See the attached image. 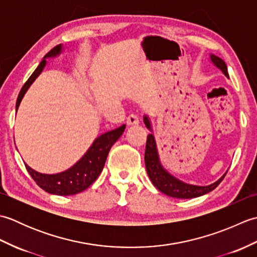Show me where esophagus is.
I'll return each mask as SVG.
<instances>
[{
  "label": "esophagus",
  "mask_w": 257,
  "mask_h": 257,
  "mask_svg": "<svg viewBox=\"0 0 257 257\" xmlns=\"http://www.w3.org/2000/svg\"><path fill=\"white\" fill-rule=\"evenodd\" d=\"M125 123H127L128 127H130V125H137L139 123V118L136 114H130L127 120H125Z\"/></svg>",
  "instance_id": "1"
}]
</instances>
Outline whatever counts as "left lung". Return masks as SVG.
I'll return each instance as SVG.
<instances>
[{"label": "left lung", "instance_id": "obj_1", "mask_svg": "<svg viewBox=\"0 0 257 257\" xmlns=\"http://www.w3.org/2000/svg\"><path fill=\"white\" fill-rule=\"evenodd\" d=\"M210 58L212 63L215 65L216 67H219L223 74H224L226 77H228L227 73V67L226 64L224 63L223 59L217 57L215 55L211 54ZM145 123L147 128L151 130V125L149 119L145 117ZM145 163H146V169L147 173L151 180V182L154 183L155 187L160 191V192L165 193L169 196H172V198H178V199H192V198H198L203 194H206L211 192L212 190H214L217 185H219L222 180L224 179L225 174L221 179L217 180L216 182L212 183L210 185H206V187H199V185H191L187 184L180 180L172 177L171 174H169L165 169L162 168L159 156H158V150L156 146V141L154 136L151 134L148 135L147 137V144H146V152H145Z\"/></svg>", "mask_w": 257, "mask_h": 257}]
</instances>
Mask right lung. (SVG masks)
<instances>
[{"instance_id": "add662e5", "label": "right lung", "mask_w": 257, "mask_h": 257, "mask_svg": "<svg viewBox=\"0 0 257 257\" xmlns=\"http://www.w3.org/2000/svg\"><path fill=\"white\" fill-rule=\"evenodd\" d=\"M61 52V45H57L52 48L46 54L44 59L38 65L35 72L26 80V83L22 87L20 91L18 100H16V111H18L20 102L22 98L24 97L26 90L29 89V87L32 85L33 81L37 78V76L42 73L43 68L45 67V58L56 56ZM124 128L125 125L122 124L121 127L113 129L111 132H108L101 135L100 137H98L94 141V144L91 145L88 151L84 155V157L66 171L56 174H43L33 170L32 168L25 165L26 170L29 171L32 179L34 180L38 187L45 190L48 193L57 195H72L79 193L94 183L96 179L99 177L103 166H105L109 150H110L112 145L119 139L120 136L122 135Z\"/></svg>"}]
</instances>
